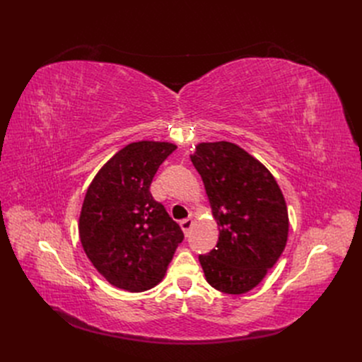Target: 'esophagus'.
<instances>
[{"instance_id": "esophagus-1", "label": "esophagus", "mask_w": 362, "mask_h": 362, "mask_svg": "<svg viewBox=\"0 0 362 362\" xmlns=\"http://www.w3.org/2000/svg\"><path fill=\"white\" fill-rule=\"evenodd\" d=\"M192 218H183L182 221H180V227H182V230H183V233H185V236H187L189 235V230H191V227H192Z\"/></svg>"}]
</instances>
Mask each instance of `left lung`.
Instances as JSON below:
<instances>
[{
    "label": "left lung",
    "mask_w": 362,
    "mask_h": 362,
    "mask_svg": "<svg viewBox=\"0 0 362 362\" xmlns=\"http://www.w3.org/2000/svg\"><path fill=\"white\" fill-rule=\"evenodd\" d=\"M191 160L220 226L216 248L199 255L205 279L224 293L248 292L286 246L283 194L270 171L235 144H199Z\"/></svg>",
    "instance_id": "1"
}]
</instances>
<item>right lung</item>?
<instances>
[{
  "instance_id": "obj_1",
  "label": "right lung",
  "mask_w": 362,
  "mask_h": 362,
  "mask_svg": "<svg viewBox=\"0 0 362 362\" xmlns=\"http://www.w3.org/2000/svg\"><path fill=\"white\" fill-rule=\"evenodd\" d=\"M176 149L167 142H135L95 176L82 205L83 250L111 284L129 292L154 288L185 235L149 191L158 167Z\"/></svg>"
}]
</instances>
